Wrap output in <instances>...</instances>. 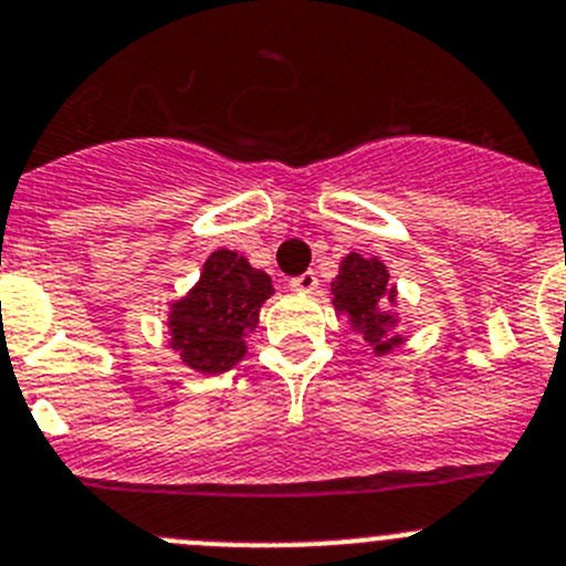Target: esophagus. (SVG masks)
Returning <instances> with one entry per match:
<instances>
[{
    "instance_id": "34e87169",
    "label": "esophagus",
    "mask_w": 566,
    "mask_h": 566,
    "mask_svg": "<svg viewBox=\"0 0 566 566\" xmlns=\"http://www.w3.org/2000/svg\"><path fill=\"white\" fill-rule=\"evenodd\" d=\"M290 287L298 290V293H313V290L318 287V273H315V271L301 273V276L290 279Z\"/></svg>"
}]
</instances>
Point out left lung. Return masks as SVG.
<instances>
[{
  "mask_svg": "<svg viewBox=\"0 0 566 566\" xmlns=\"http://www.w3.org/2000/svg\"><path fill=\"white\" fill-rule=\"evenodd\" d=\"M388 268L377 256L348 253L340 259V271L332 282L335 313L348 318L352 329L374 348V355H388L405 337L396 329V315L388 307L396 304V284L388 282Z\"/></svg>",
  "mask_w": 566,
  "mask_h": 566,
  "instance_id": "8db88e82",
  "label": "left lung"
}]
</instances>
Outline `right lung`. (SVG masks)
<instances>
[{
  "label": "right lung",
  "instance_id": "add662e5",
  "mask_svg": "<svg viewBox=\"0 0 566 566\" xmlns=\"http://www.w3.org/2000/svg\"><path fill=\"white\" fill-rule=\"evenodd\" d=\"M271 295L265 271L220 248L203 262L195 287L170 304V348L198 374L229 371L245 357V337L256 329L259 310Z\"/></svg>",
  "mask_w": 566,
  "mask_h": 566
}]
</instances>
